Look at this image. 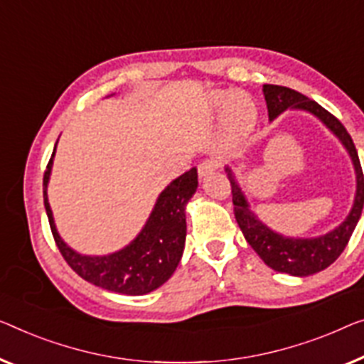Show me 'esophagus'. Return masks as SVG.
<instances>
[{
	"mask_svg": "<svg viewBox=\"0 0 364 364\" xmlns=\"http://www.w3.org/2000/svg\"><path fill=\"white\" fill-rule=\"evenodd\" d=\"M219 166H220V161L217 159H205V160L200 161L199 166H198L199 176L200 178L208 176V175H210V173H214Z\"/></svg>",
	"mask_w": 364,
	"mask_h": 364,
	"instance_id": "34e87169",
	"label": "esophagus"
}]
</instances>
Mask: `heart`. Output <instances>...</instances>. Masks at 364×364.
Instances as JSON below:
<instances>
[{"label": "heart", "instance_id": "heart-1", "mask_svg": "<svg viewBox=\"0 0 364 364\" xmlns=\"http://www.w3.org/2000/svg\"><path fill=\"white\" fill-rule=\"evenodd\" d=\"M210 105L215 109L224 107L227 124L235 132L240 134L250 129L255 121V116H257V109H255L250 96L240 93V91H235V93H224V91L214 93L210 96Z\"/></svg>", "mask_w": 364, "mask_h": 364}]
</instances>
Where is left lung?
Returning a JSON list of instances; mask_svg holds the SVG:
<instances>
[{
    "label": "left lung",
    "instance_id": "left-lung-1",
    "mask_svg": "<svg viewBox=\"0 0 364 364\" xmlns=\"http://www.w3.org/2000/svg\"><path fill=\"white\" fill-rule=\"evenodd\" d=\"M263 93L264 100H267L269 121H273L276 116H279L287 107L312 112L343 142L356 170L358 186L355 204L343 224L323 237L286 238L269 230L267 225H263L255 217L252 210L248 209L247 200L243 198L242 189L238 188L230 168H227V175H229L232 186V203H234L235 219L240 230L243 232V237L247 238V242L250 243L253 250L274 271L289 273L292 276H309L330 267L340 257L341 252L345 250V247L348 245L350 237L353 234L358 220H360L364 205V175L353 140H351L348 130L345 129L343 124L333 114L323 109L318 102L309 100L307 96L297 93V91L291 88H286V86L264 85Z\"/></svg>",
    "mask_w": 364,
    "mask_h": 364
}]
</instances>
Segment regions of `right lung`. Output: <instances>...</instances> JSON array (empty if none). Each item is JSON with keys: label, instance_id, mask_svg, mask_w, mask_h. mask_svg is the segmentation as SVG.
Returning <instances> with one entry per match:
<instances>
[{"label": "right lung", "instance_id": "1", "mask_svg": "<svg viewBox=\"0 0 364 364\" xmlns=\"http://www.w3.org/2000/svg\"><path fill=\"white\" fill-rule=\"evenodd\" d=\"M53 154L43 173V204L53 240L68 267L91 284L127 296L147 294L168 281L183 255L186 238L184 205L198 188L196 166L166 186L159 196L144 230L132 243L121 252L106 257H85L65 245L53 224L52 210L47 200V183Z\"/></svg>", "mask_w": 364, "mask_h": 364}]
</instances>
